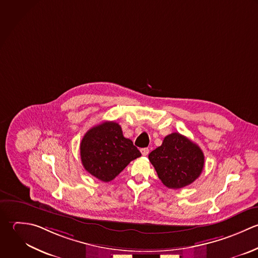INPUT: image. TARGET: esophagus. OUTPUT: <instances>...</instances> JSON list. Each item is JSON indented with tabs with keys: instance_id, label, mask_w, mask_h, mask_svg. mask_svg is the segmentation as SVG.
I'll return each mask as SVG.
<instances>
[{
	"instance_id": "esophagus-1",
	"label": "esophagus",
	"mask_w": 258,
	"mask_h": 258,
	"mask_svg": "<svg viewBox=\"0 0 258 258\" xmlns=\"http://www.w3.org/2000/svg\"><path fill=\"white\" fill-rule=\"evenodd\" d=\"M141 153L143 156H148L150 153V150L148 148H143V149H141Z\"/></svg>"
}]
</instances>
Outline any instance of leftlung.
<instances>
[{"label":"left lung","mask_w":258,"mask_h":258,"mask_svg":"<svg viewBox=\"0 0 258 258\" xmlns=\"http://www.w3.org/2000/svg\"><path fill=\"white\" fill-rule=\"evenodd\" d=\"M149 160L162 183L170 189L192 184L204 168L200 147L179 133L167 136L162 146L151 152Z\"/></svg>","instance_id":"left-lung-1"}]
</instances>
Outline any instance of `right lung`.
Segmentation results:
<instances>
[{
  "label": "right lung",
  "instance_id": "right-lung-1",
  "mask_svg": "<svg viewBox=\"0 0 258 258\" xmlns=\"http://www.w3.org/2000/svg\"><path fill=\"white\" fill-rule=\"evenodd\" d=\"M142 154L130 139L122 135L114 121H104L90 128L80 143L84 169L102 182L113 180L133 160Z\"/></svg>",
  "mask_w": 258,
  "mask_h": 258
}]
</instances>
